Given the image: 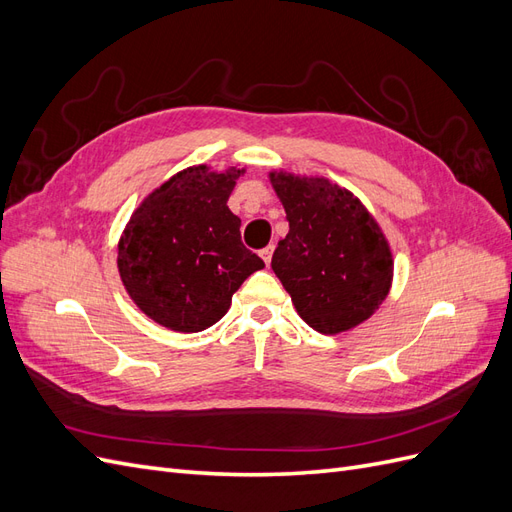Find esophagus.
I'll return each instance as SVG.
<instances>
[{
	"instance_id": "34e87169",
	"label": "esophagus",
	"mask_w": 512,
	"mask_h": 512,
	"mask_svg": "<svg viewBox=\"0 0 512 512\" xmlns=\"http://www.w3.org/2000/svg\"><path fill=\"white\" fill-rule=\"evenodd\" d=\"M262 260H265V265H271V256H273V245H267L265 250H260Z\"/></svg>"
}]
</instances>
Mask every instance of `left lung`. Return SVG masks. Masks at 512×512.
I'll use <instances>...</instances> for the list:
<instances>
[{
	"mask_svg": "<svg viewBox=\"0 0 512 512\" xmlns=\"http://www.w3.org/2000/svg\"><path fill=\"white\" fill-rule=\"evenodd\" d=\"M269 179L290 226L271 269L314 331L354 329L391 290L393 254L382 228L359 198L329 179L286 170Z\"/></svg>",
	"mask_w": 512,
	"mask_h": 512,
	"instance_id": "1",
	"label": "left lung"
}]
</instances>
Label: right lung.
Returning <instances> with one entry per match:
<instances>
[{
	"label": "right lung",
	"instance_id": "right-lung-1",
	"mask_svg": "<svg viewBox=\"0 0 512 512\" xmlns=\"http://www.w3.org/2000/svg\"><path fill=\"white\" fill-rule=\"evenodd\" d=\"M243 173L237 166L215 173L207 164L179 170L123 230L121 282L138 309L170 331L209 329L247 277L265 267L241 243V220L226 205Z\"/></svg>",
	"mask_w": 512,
	"mask_h": 512
}]
</instances>
